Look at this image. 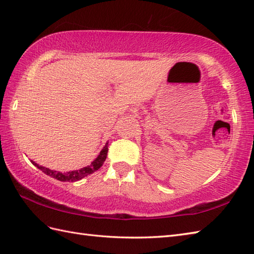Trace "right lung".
<instances>
[{
    "label": "right lung",
    "instance_id": "obj_1",
    "mask_svg": "<svg viewBox=\"0 0 254 254\" xmlns=\"http://www.w3.org/2000/svg\"><path fill=\"white\" fill-rule=\"evenodd\" d=\"M107 154H108V142L106 143L104 148L101 149L99 155L97 156V158H95L93 160V163H91L90 165L83 167V168H80L78 170H73V171H67V172H60V171L51 170L49 168H46V167L39 166L37 163H35L34 160H31V163H32V165H35L38 169H40L42 172H45L47 176L55 178V179H57L59 181L75 182V181L83 179V178L87 177L88 175H91L93 172L98 170L102 166V164L105 163V160L107 158Z\"/></svg>",
    "mask_w": 254,
    "mask_h": 254
}]
</instances>
